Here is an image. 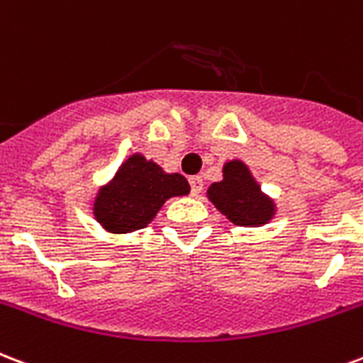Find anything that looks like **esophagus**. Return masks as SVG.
Listing matches in <instances>:
<instances>
[{
    "mask_svg": "<svg viewBox=\"0 0 363 363\" xmlns=\"http://www.w3.org/2000/svg\"><path fill=\"white\" fill-rule=\"evenodd\" d=\"M190 188H192V196H200L203 190V179L201 177H192L190 179Z\"/></svg>",
    "mask_w": 363,
    "mask_h": 363,
    "instance_id": "1",
    "label": "esophagus"
}]
</instances>
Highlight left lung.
<instances>
[{
  "mask_svg": "<svg viewBox=\"0 0 363 363\" xmlns=\"http://www.w3.org/2000/svg\"><path fill=\"white\" fill-rule=\"evenodd\" d=\"M207 198L238 226H262L276 215L274 200L262 192L242 160H230L223 165V179L207 188Z\"/></svg>",
  "mask_w": 363,
  "mask_h": 363,
  "instance_id": "obj_1",
  "label": "left lung"
}]
</instances>
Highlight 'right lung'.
I'll return each mask as SVG.
<instances>
[{
  "label": "right lung",
  "mask_w": 363,
  "mask_h": 363,
  "mask_svg": "<svg viewBox=\"0 0 363 363\" xmlns=\"http://www.w3.org/2000/svg\"><path fill=\"white\" fill-rule=\"evenodd\" d=\"M188 192L190 184L184 177L165 173L156 162L137 152L99 188L93 215L110 234H129L150 225L169 198L186 196Z\"/></svg>",
  "instance_id": "obj_1"
}]
</instances>
